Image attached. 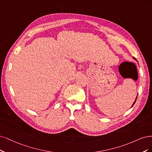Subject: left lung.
I'll list each match as a JSON object with an SVG mask.
<instances>
[{
	"mask_svg": "<svg viewBox=\"0 0 152 152\" xmlns=\"http://www.w3.org/2000/svg\"><path fill=\"white\" fill-rule=\"evenodd\" d=\"M134 59H135V60H136V58H134ZM136 99H137V98H136ZM136 100H135V101H134V104H133V105H132V106H133V105H134V104H135V102H136Z\"/></svg>",
	"mask_w": 152,
	"mask_h": 152,
	"instance_id": "obj_1",
	"label": "left lung"
}]
</instances>
